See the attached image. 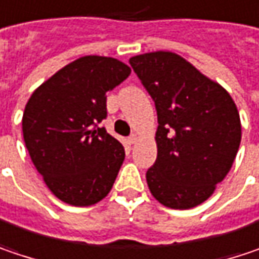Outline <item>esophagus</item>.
Returning a JSON list of instances; mask_svg holds the SVG:
<instances>
[{
    "instance_id": "34e87169",
    "label": "esophagus",
    "mask_w": 259,
    "mask_h": 259,
    "mask_svg": "<svg viewBox=\"0 0 259 259\" xmlns=\"http://www.w3.org/2000/svg\"><path fill=\"white\" fill-rule=\"evenodd\" d=\"M138 141H139V136H138L136 133H133V135H132V136H130V138H129L130 144H136Z\"/></svg>"
}]
</instances>
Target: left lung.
<instances>
[{"instance_id":"left-lung-1","label":"left lung","mask_w":259,"mask_h":259,"mask_svg":"<svg viewBox=\"0 0 259 259\" xmlns=\"http://www.w3.org/2000/svg\"><path fill=\"white\" fill-rule=\"evenodd\" d=\"M129 63L158 115V152L146 171L148 188L167 208L202 204L230 171L240 145L235 101L221 84L175 53L141 54Z\"/></svg>"}]
</instances>
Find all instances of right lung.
Here are the masks:
<instances>
[{
  "label": "right lung",
  "instance_id": "obj_1",
  "mask_svg": "<svg viewBox=\"0 0 259 259\" xmlns=\"http://www.w3.org/2000/svg\"><path fill=\"white\" fill-rule=\"evenodd\" d=\"M130 71L111 57L84 55L36 88L24 107L22 127L32 162L69 205H94L114 185L124 148L98 123L107 117V92Z\"/></svg>",
  "mask_w": 259,
  "mask_h": 259
}]
</instances>
